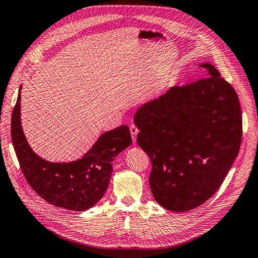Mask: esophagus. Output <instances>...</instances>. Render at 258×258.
I'll return each mask as SVG.
<instances>
[{
	"label": "esophagus",
	"mask_w": 258,
	"mask_h": 258,
	"mask_svg": "<svg viewBox=\"0 0 258 258\" xmlns=\"http://www.w3.org/2000/svg\"><path fill=\"white\" fill-rule=\"evenodd\" d=\"M130 131H131V135H132V140L135 142V141H136V136H138V133H139V128L136 127L135 124H131Z\"/></svg>",
	"instance_id": "esophagus-1"
}]
</instances>
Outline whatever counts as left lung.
Segmentation results:
<instances>
[{
	"label": "left lung",
	"mask_w": 258,
	"mask_h": 258,
	"mask_svg": "<svg viewBox=\"0 0 258 258\" xmlns=\"http://www.w3.org/2000/svg\"><path fill=\"white\" fill-rule=\"evenodd\" d=\"M209 77L174 86L138 109V143L152 163L156 203L171 211L195 209L214 196L238 155L243 119L235 89L214 64Z\"/></svg>",
	"instance_id": "8db88e82"
}]
</instances>
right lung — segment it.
<instances>
[{"mask_svg": "<svg viewBox=\"0 0 258 258\" xmlns=\"http://www.w3.org/2000/svg\"><path fill=\"white\" fill-rule=\"evenodd\" d=\"M19 90L11 117V136L15 154L25 180L42 199L55 207L84 211L103 198L113 172L112 162L132 144L128 126L122 125L99 136L82 159L53 163L40 158L30 148L20 118Z\"/></svg>", "mask_w": 258, "mask_h": 258, "instance_id": "1", "label": "right lung"}]
</instances>
